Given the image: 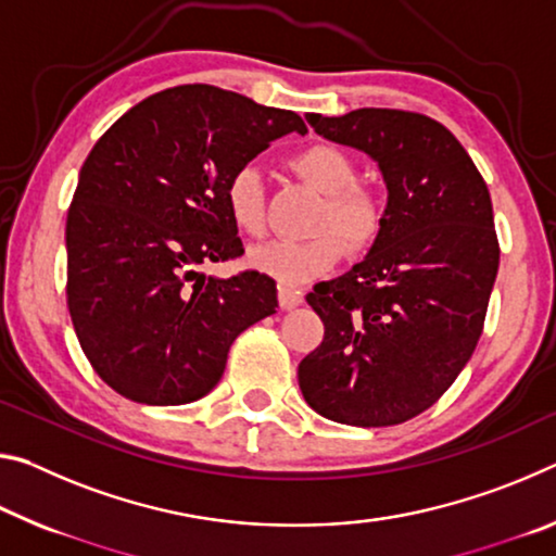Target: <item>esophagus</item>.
I'll return each instance as SVG.
<instances>
[{
	"label": "esophagus",
	"instance_id": "obj_1",
	"mask_svg": "<svg viewBox=\"0 0 556 556\" xmlns=\"http://www.w3.org/2000/svg\"><path fill=\"white\" fill-rule=\"evenodd\" d=\"M277 296H279V306H281V309H294V306L302 304V294H299L296 289L287 287V285H279Z\"/></svg>",
	"mask_w": 556,
	"mask_h": 556
}]
</instances>
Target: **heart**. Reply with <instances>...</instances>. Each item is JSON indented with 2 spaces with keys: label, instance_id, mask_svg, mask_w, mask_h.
I'll use <instances>...</instances> for the list:
<instances>
[{
  "label": "heart",
  "instance_id": "heart-1",
  "mask_svg": "<svg viewBox=\"0 0 556 556\" xmlns=\"http://www.w3.org/2000/svg\"><path fill=\"white\" fill-rule=\"evenodd\" d=\"M289 167L299 180L324 192V205L314 223L309 240H275L250 252V264L262 275L285 285H306L326 275L341 260L343 239L349 252H366L386 223L381 192L358 182L354 155L331 143H312L289 157ZM223 200L232 225L242 235L264 237L267 232V195L262 175L254 165H240L227 175ZM337 231L342 239L332 235Z\"/></svg>",
  "mask_w": 556,
  "mask_h": 556
}]
</instances>
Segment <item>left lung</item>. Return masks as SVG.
Instances as JSON below:
<instances>
[{"instance_id": "8db88e82", "label": "left lung", "mask_w": 556, "mask_h": 556, "mask_svg": "<svg viewBox=\"0 0 556 556\" xmlns=\"http://www.w3.org/2000/svg\"><path fill=\"white\" fill-rule=\"evenodd\" d=\"M306 121L374 157L389 205L366 260L306 294L324 341L299 364V389L329 420L399 426L451 389L482 337L500 267L490 190L460 140L422 113Z\"/></svg>"}]
</instances>
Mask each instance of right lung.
<instances>
[{
    "mask_svg": "<svg viewBox=\"0 0 556 556\" xmlns=\"http://www.w3.org/2000/svg\"><path fill=\"white\" fill-rule=\"evenodd\" d=\"M292 130L306 134L294 111L188 84L148 96L96 140L66 215V304L88 364L123 399H202L232 341L277 312L271 277L200 267L242 257L223 185Z\"/></svg>",
    "mask_w": 556,
    "mask_h": 556,
    "instance_id": "obj_1",
    "label": "right lung"
}]
</instances>
